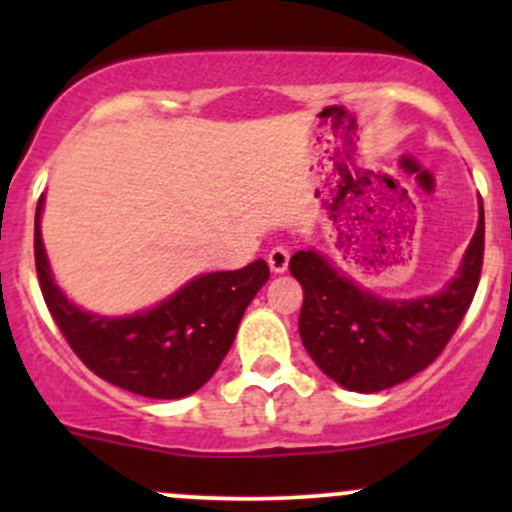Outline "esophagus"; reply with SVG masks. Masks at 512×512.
Masks as SVG:
<instances>
[{"label":"esophagus","mask_w":512,"mask_h":512,"mask_svg":"<svg viewBox=\"0 0 512 512\" xmlns=\"http://www.w3.org/2000/svg\"><path fill=\"white\" fill-rule=\"evenodd\" d=\"M267 262H270L272 272H285L289 265V250L285 245H275L267 252Z\"/></svg>","instance_id":"obj_1"}]
</instances>
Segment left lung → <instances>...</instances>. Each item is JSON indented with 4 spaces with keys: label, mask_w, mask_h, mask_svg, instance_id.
I'll use <instances>...</instances> for the list:
<instances>
[{
    "label": "left lung",
    "mask_w": 512,
    "mask_h": 512,
    "mask_svg": "<svg viewBox=\"0 0 512 512\" xmlns=\"http://www.w3.org/2000/svg\"><path fill=\"white\" fill-rule=\"evenodd\" d=\"M485 247L483 200L478 230L458 275L433 297L394 302L374 297L314 250L294 252L289 272L304 289L299 337L314 364L359 394L391 389L426 369L466 317L480 282Z\"/></svg>",
    "instance_id": "1"
}]
</instances>
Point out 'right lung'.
Segmentation results:
<instances>
[{
    "mask_svg": "<svg viewBox=\"0 0 512 512\" xmlns=\"http://www.w3.org/2000/svg\"><path fill=\"white\" fill-rule=\"evenodd\" d=\"M41 205L44 195L34 218L36 275L74 354L108 384L148 399H183L198 391L230 352L247 304L270 277L267 262L195 277L158 307L133 317H98L71 304L54 285L39 230Z\"/></svg>",
    "mask_w": 512,
    "mask_h": 512,
    "instance_id": "1",
    "label": "right lung"
}]
</instances>
